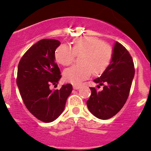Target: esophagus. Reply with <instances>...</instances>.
I'll list each match as a JSON object with an SVG mask.
<instances>
[{
	"mask_svg": "<svg viewBox=\"0 0 151 151\" xmlns=\"http://www.w3.org/2000/svg\"><path fill=\"white\" fill-rule=\"evenodd\" d=\"M73 88L74 89V90H78V89H79L80 88V86H73Z\"/></svg>",
	"mask_w": 151,
	"mask_h": 151,
	"instance_id": "34e87169",
	"label": "esophagus"
}]
</instances>
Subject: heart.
I'll return each instance as SVG.
<instances>
[{
    "instance_id": "1",
    "label": "heart",
    "mask_w": 151,
    "mask_h": 151,
    "mask_svg": "<svg viewBox=\"0 0 151 151\" xmlns=\"http://www.w3.org/2000/svg\"><path fill=\"white\" fill-rule=\"evenodd\" d=\"M75 55L81 56V65L67 68L64 70L63 77L66 81L80 84L88 79L92 72L98 75L105 71L111 62L113 49L98 38L84 37L75 40L72 49L68 45L62 44L55 51L57 63L64 66L71 64Z\"/></svg>"
}]
</instances>
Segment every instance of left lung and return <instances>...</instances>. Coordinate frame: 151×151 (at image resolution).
<instances>
[{
  "label": "left lung",
  "mask_w": 151,
  "mask_h": 151,
  "mask_svg": "<svg viewBox=\"0 0 151 151\" xmlns=\"http://www.w3.org/2000/svg\"><path fill=\"white\" fill-rule=\"evenodd\" d=\"M134 76L132 58L121 44L116 42L110 65L100 77L93 80L98 86L104 85L103 90L90 88L91 95L86 102L90 112L102 120L115 116L126 102Z\"/></svg>",
  "instance_id": "1"
}]
</instances>
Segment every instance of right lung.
Listing matches in <instances>:
<instances>
[{"mask_svg":"<svg viewBox=\"0 0 151 151\" xmlns=\"http://www.w3.org/2000/svg\"><path fill=\"white\" fill-rule=\"evenodd\" d=\"M60 45L56 40H41L24 53L18 65L17 84L25 105L45 123L55 121L63 113L72 91L71 84L50 89V85L57 86L61 78L55 62V51Z\"/></svg>","mask_w":151,"mask_h":151,"instance_id":"1","label":"right lung"}]
</instances>
